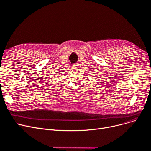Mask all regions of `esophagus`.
<instances>
[{
    "instance_id": "34e87169",
    "label": "esophagus",
    "mask_w": 151,
    "mask_h": 151,
    "mask_svg": "<svg viewBox=\"0 0 151 151\" xmlns=\"http://www.w3.org/2000/svg\"><path fill=\"white\" fill-rule=\"evenodd\" d=\"M71 67L72 68H77L78 67V65L77 64H72L71 65Z\"/></svg>"
}]
</instances>
